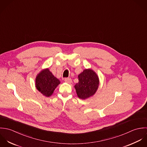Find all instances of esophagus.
<instances>
[{"label": "esophagus", "instance_id": "esophagus-1", "mask_svg": "<svg viewBox=\"0 0 147 147\" xmlns=\"http://www.w3.org/2000/svg\"><path fill=\"white\" fill-rule=\"evenodd\" d=\"M64 81H65V82H67L68 84H70L72 82V80L70 78H65Z\"/></svg>", "mask_w": 147, "mask_h": 147}]
</instances>
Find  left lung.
Segmentation results:
<instances>
[{"mask_svg": "<svg viewBox=\"0 0 147 147\" xmlns=\"http://www.w3.org/2000/svg\"><path fill=\"white\" fill-rule=\"evenodd\" d=\"M78 83L75 85L78 96L82 99L93 95L99 86V78L91 69L84 70L78 76Z\"/></svg>", "mask_w": 147, "mask_h": 147, "instance_id": "obj_1", "label": "left lung"}]
</instances>
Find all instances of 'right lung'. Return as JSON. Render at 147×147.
<instances>
[{"label":"right lung","instance_id":"1","mask_svg":"<svg viewBox=\"0 0 147 147\" xmlns=\"http://www.w3.org/2000/svg\"><path fill=\"white\" fill-rule=\"evenodd\" d=\"M60 81L48 69L41 71L36 79V87L44 95L49 97L59 85Z\"/></svg>","mask_w":147,"mask_h":147}]
</instances>
